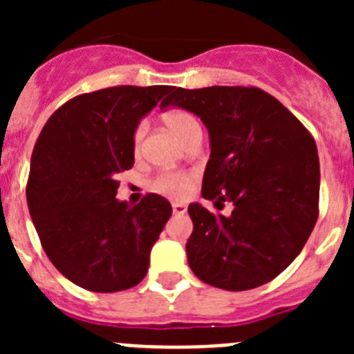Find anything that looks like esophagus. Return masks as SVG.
Wrapping results in <instances>:
<instances>
[{
  "mask_svg": "<svg viewBox=\"0 0 354 354\" xmlns=\"http://www.w3.org/2000/svg\"><path fill=\"white\" fill-rule=\"evenodd\" d=\"M171 211H174V214H184L187 209L184 204H171Z\"/></svg>",
  "mask_w": 354,
  "mask_h": 354,
  "instance_id": "esophagus-1",
  "label": "esophagus"
}]
</instances>
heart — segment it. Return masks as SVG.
Instances as JSON below:
<instances>
[{"label":"heart","instance_id":"heart-1","mask_svg":"<svg viewBox=\"0 0 354 354\" xmlns=\"http://www.w3.org/2000/svg\"><path fill=\"white\" fill-rule=\"evenodd\" d=\"M165 124L168 129L174 131L183 142H187L189 136L200 131V124L195 117L186 109H170L165 113ZM149 131V122L140 120L134 126L131 140H133V149L134 152H140L142 143L145 140V134ZM193 186V175L187 171H162V174L156 175L150 187L154 189L159 195H165L168 198L180 200L189 193Z\"/></svg>","mask_w":354,"mask_h":354}]
</instances>
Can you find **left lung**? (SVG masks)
<instances>
[{
  "label": "left lung",
  "mask_w": 354,
  "mask_h": 354,
  "mask_svg": "<svg viewBox=\"0 0 354 354\" xmlns=\"http://www.w3.org/2000/svg\"><path fill=\"white\" fill-rule=\"evenodd\" d=\"M200 117L211 136L202 196L232 214L192 204L187 264L212 287L248 290L298 257L319 216V158L312 134L257 86L171 88L161 108Z\"/></svg>",
  "instance_id": "1"
}]
</instances>
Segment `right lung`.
Here are the masks:
<instances>
[{
	"label": "right lung",
	"mask_w": 354,
	"mask_h": 354,
	"mask_svg": "<svg viewBox=\"0 0 354 354\" xmlns=\"http://www.w3.org/2000/svg\"><path fill=\"white\" fill-rule=\"evenodd\" d=\"M174 86H111L81 93L46 122L31 154L26 200L40 245L72 283L92 292L138 286L150 248L171 216L167 198H115L118 171L134 165L140 118Z\"/></svg>",
	"instance_id": "obj_1"
}]
</instances>
